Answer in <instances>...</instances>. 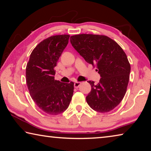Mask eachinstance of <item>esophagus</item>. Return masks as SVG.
I'll return each instance as SVG.
<instances>
[{
	"label": "esophagus",
	"mask_w": 151,
	"mask_h": 151,
	"mask_svg": "<svg viewBox=\"0 0 151 151\" xmlns=\"http://www.w3.org/2000/svg\"><path fill=\"white\" fill-rule=\"evenodd\" d=\"M81 83H80V82H75V83H74V86H75V88H77L79 86L81 85Z\"/></svg>",
	"instance_id": "1"
}]
</instances>
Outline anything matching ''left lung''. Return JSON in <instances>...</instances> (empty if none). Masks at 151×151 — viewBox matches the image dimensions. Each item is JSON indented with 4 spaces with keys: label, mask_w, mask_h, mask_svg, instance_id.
Here are the masks:
<instances>
[{
    "label": "left lung",
    "mask_w": 151,
    "mask_h": 151,
    "mask_svg": "<svg viewBox=\"0 0 151 151\" xmlns=\"http://www.w3.org/2000/svg\"><path fill=\"white\" fill-rule=\"evenodd\" d=\"M70 42L85 60L97 68L99 83L89 81L91 91L86 97L92 109L108 112L120 104L126 94L131 65L122 48L105 35L81 34L71 36Z\"/></svg>",
    "instance_id": "left-lung-1"
}]
</instances>
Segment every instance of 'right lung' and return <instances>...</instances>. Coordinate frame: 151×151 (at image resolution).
I'll use <instances>...</instances> for the list:
<instances>
[{"label":"right lung","mask_w":151,"mask_h":151,"mask_svg":"<svg viewBox=\"0 0 151 151\" xmlns=\"http://www.w3.org/2000/svg\"><path fill=\"white\" fill-rule=\"evenodd\" d=\"M70 35L52 36L37 45L26 67V82L30 96L36 104L51 115L63 113L69 106L74 83L55 80L54 68L67 45Z\"/></svg>","instance_id":"obj_1"}]
</instances>
